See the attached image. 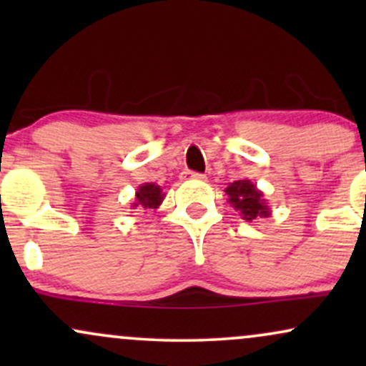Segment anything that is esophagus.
Masks as SVG:
<instances>
[{
    "instance_id": "esophagus-1",
    "label": "esophagus",
    "mask_w": 366,
    "mask_h": 366,
    "mask_svg": "<svg viewBox=\"0 0 366 366\" xmlns=\"http://www.w3.org/2000/svg\"><path fill=\"white\" fill-rule=\"evenodd\" d=\"M184 177H191V179H196V180H204V179H207V175L197 174V172H186V174H184Z\"/></svg>"
}]
</instances>
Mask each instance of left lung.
Listing matches in <instances>:
<instances>
[{
    "mask_svg": "<svg viewBox=\"0 0 366 366\" xmlns=\"http://www.w3.org/2000/svg\"><path fill=\"white\" fill-rule=\"evenodd\" d=\"M225 194L229 197L227 201L246 222L268 218L272 215V209L268 207V201L264 199V194L249 179L230 182L225 187Z\"/></svg>",
    "mask_w": 366,
    "mask_h": 366,
    "instance_id": "8db88e82",
    "label": "left lung"
}]
</instances>
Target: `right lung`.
Instances as JSON below:
<instances>
[{
    "mask_svg": "<svg viewBox=\"0 0 366 366\" xmlns=\"http://www.w3.org/2000/svg\"><path fill=\"white\" fill-rule=\"evenodd\" d=\"M165 196L167 192H163V189L158 184H141L136 191L134 203H130V209H157L163 203Z\"/></svg>",
    "mask_w": 366,
    "mask_h": 366,
    "instance_id": "add662e5",
    "label": "right lung"
}]
</instances>
